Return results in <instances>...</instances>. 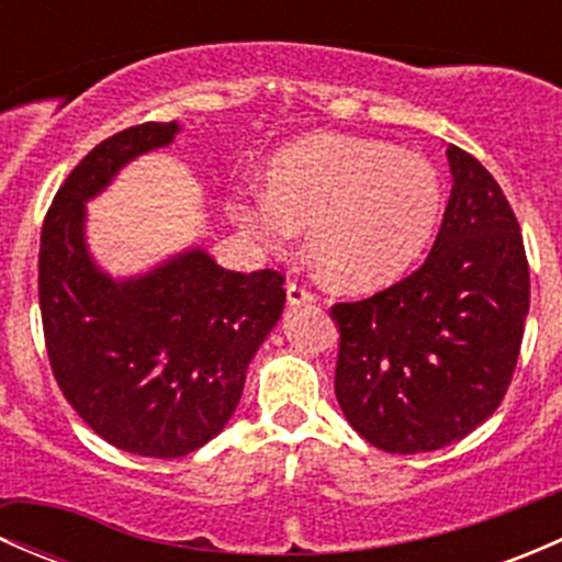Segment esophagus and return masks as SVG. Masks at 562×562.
Wrapping results in <instances>:
<instances>
[{"label":"esophagus","instance_id":"1","mask_svg":"<svg viewBox=\"0 0 562 562\" xmlns=\"http://www.w3.org/2000/svg\"><path fill=\"white\" fill-rule=\"evenodd\" d=\"M315 291L310 285H304V282H288V302L291 304H304V302H315Z\"/></svg>","mask_w":562,"mask_h":562}]
</instances>
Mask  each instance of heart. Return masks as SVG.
Segmentation results:
<instances>
[{"label": "heart", "instance_id": "heart-1", "mask_svg": "<svg viewBox=\"0 0 562 562\" xmlns=\"http://www.w3.org/2000/svg\"><path fill=\"white\" fill-rule=\"evenodd\" d=\"M266 184L234 201L241 228L269 249L307 228L313 263L353 291L400 277L427 249L443 209L432 162L356 135L296 140L271 160Z\"/></svg>", "mask_w": 562, "mask_h": 562}]
</instances>
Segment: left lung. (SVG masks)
<instances>
[{
  "label": "left lung",
  "instance_id": "1",
  "mask_svg": "<svg viewBox=\"0 0 562 562\" xmlns=\"http://www.w3.org/2000/svg\"><path fill=\"white\" fill-rule=\"evenodd\" d=\"M449 206L405 280L331 307L334 391L350 427L389 454L462 440L512 386L530 310L522 231L495 176L451 144Z\"/></svg>",
  "mask_w": 562,
  "mask_h": 562
}]
</instances>
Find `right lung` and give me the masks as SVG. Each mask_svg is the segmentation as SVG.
I'll use <instances>...</instances> for the list:
<instances>
[{
    "label": "right lung",
    "mask_w": 562,
    "mask_h": 562,
    "mask_svg": "<svg viewBox=\"0 0 562 562\" xmlns=\"http://www.w3.org/2000/svg\"><path fill=\"white\" fill-rule=\"evenodd\" d=\"M176 130L144 122L94 146L45 212L37 263L45 350L65 400L111 446L157 459L223 432L249 359L285 307L280 271H228L201 249L130 282L92 266L83 201Z\"/></svg>",
    "instance_id": "add662e5"
}]
</instances>
